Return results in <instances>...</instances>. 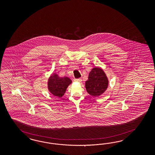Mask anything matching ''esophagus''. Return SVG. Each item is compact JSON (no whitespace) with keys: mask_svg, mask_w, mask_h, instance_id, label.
Instances as JSON below:
<instances>
[{"mask_svg":"<svg viewBox=\"0 0 155 155\" xmlns=\"http://www.w3.org/2000/svg\"><path fill=\"white\" fill-rule=\"evenodd\" d=\"M75 82H82V79L81 78H78V79H75L74 80Z\"/></svg>","mask_w":155,"mask_h":155,"instance_id":"34e87169","label":"esophagus"}]
</instances>
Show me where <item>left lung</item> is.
<instances>
[{"instance_id": "left-lung-1", "label": "left lung", "mask_w": 155, "mask_h": 155, "mask_svg": "<svg viewBox=\"0 0 155 155\" xmlns=\"http://www.w3.org/2000/svg\"><path fill=\"white\" fill-rule=\"evenodd\" d=\"M108 80L104 71L100 68H94L85 82L87 92L93 97H98L108 87Z\"/></svg>"}]
</instances>
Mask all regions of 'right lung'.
<instances>
[{
    "label": "right lung",
    "mask_w": 155,
    "mask_h": 155,
    "mask_svg": "<svg viewBox=\"0 0 155 155\" xmlns=\"http://www.w3.org/2000/svg\"><path fill=\"white\" fill-rule=\"evenodd\" d=\"M71 84V80L69 78L67 77H60L56 73H53L48 79V88L53 95L61 98Z\"/></svg>",
    "instance_id": "right-lung-1"
}]
</instances>
